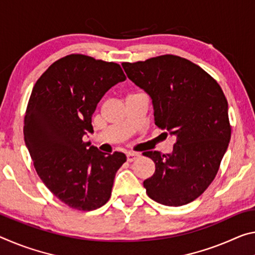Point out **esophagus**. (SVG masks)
Here are the masks:
<instances>
[{"instance_id":"34e87169","label":"esophagus","mask_w":255,"mask_h":255,"mask_svg":"<svg viewBox=\"0 0 255 255\" xmlns=\"http://www.w3.org/2000/svg\"><path fill=\"white\" fill-rule=\"evenodd\" d=\"M126 155H127V161H128V162H132V161H135L137 157H139V153L127 152Z\"/></svg>"}]
</instances>
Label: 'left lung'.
<instances>
[{"label":"left lung","instance_id":"left-lung-1","mask_svg":"<svg viewBox=\"0 0 255 255\" xmlns=\"http://www.w3.org/2000/svg\"><path fill=\"white\" fill-rule=\"evenodd\" d=\"M123 68L151 98L156 126L177 137L169 154L144 153L155 163V172L143 183L147 195L168 207L187 204L212 183L227 151L232 129L224 92L201 67L180 56L124 62Z\"/></svg>","mask_w":255,"mask_h":255}]
</instances>
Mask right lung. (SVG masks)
Here are the masks:
<instances>
[{
  "instance_id": "1",
  "label": "right lung",
  "mask_w": 255,
  "mask_h": 255,
  "mask_svg": "<svg viewBox=\"0 0 255 255\" xmlns=\"http://www.w3.org/2000/svg\"><path fill=\"white\" fill-rule=\"evenodd\" d=\"M119 64L70 54L39 77L28 102L23 136L39 178L72 209L91 211L109 201L121 152L107 154L84 142L104 94L125 82Z\"/></svg>"
}]
</instances>
